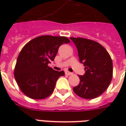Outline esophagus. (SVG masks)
Listing matches in <instances>:
<instances>
[{"label":"esophagus","mask_w":126,"mask_h":126,"mask_svg":"<svg viewBox=\"0 0 126 126\" xmlns=\"http://www.w3.org/2000/svg\"><path fill=\"white\" fill-rule=\"evenodd\" d=\"M65 74L66 75H67V76H71V75H72L73 74H72L71 72H69V71H66Z\"/></svg>","instance_id":"esophagus-1"}]
</instances>
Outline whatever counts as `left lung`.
<instances>
[{"label":"left lung","instance_id":"left-lung-1","mask_svg":"<svg viewBox=\"0 0 126 126\" xmlns=\"http://www.w3.org/2000/svg\"><path fill=\"white\" fill-rule=\"evenodd\" d=\"M78 49L79 62L86 72L79 76V84L73 90L79 97L93 99L103 94L110 84L113 63L104 47L96 42L83 38H70Z\"/></svg>","mask_w":126,"mask_h":126}]
</instances>
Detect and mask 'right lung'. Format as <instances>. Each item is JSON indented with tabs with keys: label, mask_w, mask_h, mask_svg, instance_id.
I'll list each match as a JSON object with an SVG mask.
<instances>
[{
	"label": "right lung",
	"mask_w": 126,
	"mask_h": 126,
	"mask_svg": "<svg viewBox=\"0 0 126 126\" xmlns=\"http://www.w3.org/2000/svg\"><path fill=\"white\" fill-rule=\"evenodd\" d=\"M70 42L65 36H41L23 47L17 59L15 78L21 90L32 99H43L51 94L63 71L48 66L54 61L59 48Z\"/></svg>",
	"instance_id": "1"
}]
</instances>
